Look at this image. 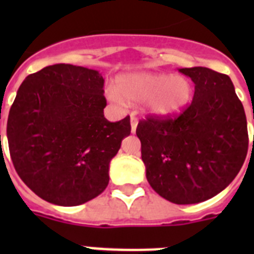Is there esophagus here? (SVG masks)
Returning a JSON list of instances; mask_svg holds the SVG:
<instances>
[{
	"mask_svg": "<svg viewBox=\"0 0 254 254\" xmlns=\"http://www.w3.org/2000/svg\"><path fill=\"white\" fill-rule=\"evenodd\" d=\"M137 125H138L137 117H134L133 114H132V116H131V131H132V133H134V132H136Z\"/></svg>",
	"mask_w": 254,
	"mask_h": 254,
	"instance_id": "obj_1",
	"label": "esophagus"
}]
</instances>
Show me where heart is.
<instances>
[{"label": "heart", "instance_id": "1", "mask_svg": "<svg viewBox=\"0 0 254 254\" xmlns=\"http://www.w3.org/2000/svg\"><path fill=\"white\" fill-rule=\"evenodd\" d=\"M108 96L113 102H143L147 113L165 118L185 109L192 96V85L185 76L136 71L118 76Z\"/></svg>", "mask_w": 254, "mask_h": 254}]
</instances>
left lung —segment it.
Listing matches in <instances>:
<instances>
[{
    "label": "left lung",
    "instance_id": "left-lung-1",
    "mask_svg": "<svg viewBox=\"0 0 254 254\" xmlns=\"http://www.w3.org/2000/svg\"><path fill=\"white\" fill-rule=\"evenodd\" d=\"M194 82L193 100L178 117L138 122L141 158L152 190L177 205L203 202L225 190L248 151L244 108L228 75L179 68Z\"/></svg>",
    "mask_w": 254,
    "mask_h": 254
}]
</instances>
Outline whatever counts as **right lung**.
I'll list each match as a JSON object with an SVG mask.
<instances>
[{"mask_svg": "<svg viewBox=\"0 0 254 254\" xmlns=\"http://www.w3.org/2000/svg\"><path fill=\"white\" fill-rule=\"evenodd\" d=\"M104 78L58 64L31 73L11 105L7 140L21 181L44 201L77 206L109 183V164L131 133L129 117L109 122Z\"/></svg>", "mask_w": 254, "mask_h": 254, "instance_id": "1", "label": "right lung"}]
</instances>
